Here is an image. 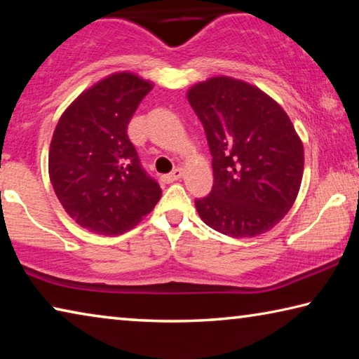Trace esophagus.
Instances as JSON below:
<instances>
[{
    "label": "esophagus",
    "instance_id": "34e87169",
    "mask_svg": "<svg viewBox=\"0 0 359 359\" xmlns=\"http://www.w3.org/2000/svg\"><path fill=\"white\" fill-rule=\"evenodd\" d=\"M182 175H184V169H182V168H177V169H174V171H172L171 174L163 175L161 180L165 182V184H172V182L179 180V179L182 177Z\"/></svg>",
    "mask_w": 359,
    "mask_h": 359
}]
</instances>
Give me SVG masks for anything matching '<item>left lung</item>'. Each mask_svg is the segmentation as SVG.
I'll return each instance as SVG.
<instances>
[{"label":"left lung","instance_id":"8db88e82","mask_svg":"<svg viewBox=\"0 0 359 359\" xmlns=\"http://www.w3.org/2000/svg\"><path fill=\"white\" fill-rule=\"evenodd\" d=\"M208 137L214 187L194 199L201 220L253 238L282 220L299 191L304 147L287 112L253 85L214 77L188 92Z\"/></svg>","mask_w":359,"mask_h":359}]
</instances>
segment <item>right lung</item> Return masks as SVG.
Segmentation results:
<instances>
[{
    "mask_svg": "<svg viewBox=\"0 0 359 359\" xmlns=\"http://www.w3.org/2000/svg\"><path fill=\"white\" fill-rule=\"evenodd\" d=\"M151 87L118 72L83 92L63 112L48 150V175L71 218L93 233L114 236L155 208L161 188L142 168L128 123Z\"/></svg>",
    "mask_w": 359,
    "mask_h": 359,
    "instance_id": "add662e5",
    "label": "right lung"
}]
</instances>
